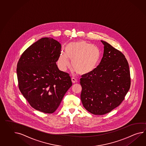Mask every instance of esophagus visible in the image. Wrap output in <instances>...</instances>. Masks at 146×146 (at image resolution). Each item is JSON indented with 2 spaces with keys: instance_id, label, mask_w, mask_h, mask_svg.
<instances>
[{
  "instance_id": "obj_1",
  "label": "esophagus",
  "mask_w": 146,
  "mask_h": 146,
  "mask_svg": "<svg viewBox=\"0 0 146 146\" xmlns=\"http://www.w3.org/2000/svg\"><path fill=\"white\" fill-rule=\"evenodd\" d=\"M72 82L73 83H76L77 82V80L76 78H71Z\"/></svg>"
}]
</instances>
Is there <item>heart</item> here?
Wrapping results in <instances>:
<instances>
[{"label":"heart","instance_id":"b5f03b06","mask_svg":"<svg viewBox=\"0 0 146 146\" xmlns=\"http://www.w3.org/2000/svg\"><path fill=\"white\" fill-rule=\"evenodd\" d=\"M101 58V53L98 48L86 41H80L68 43L65 53H61L57 63L60 70H65L70 66V60L75 71L86 75L96 70Z\"/></svg>","mask_w":146,"mask_h":146}]
</instances>
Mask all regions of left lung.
<instances>
[{
  "instance_id": "obj_1",
  "label": "left lung",
  "mask_w": 146,
  "mask_h": 146,
  "mask_svg": "<svg viewBox=\"0 0 146 146\" xmlns=\"http://www.w3.org/2000/svg\"><path fill=\"white\" fill-rule=\"evenodd\" d=\"M101 41L104 53L99 65L80 78L83 106L95 115L109 113L118 107L131 85L129 66L123 54L106 42Z\"/></svg>"
}]
</instances>
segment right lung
<instances>
[{
    "label": "right lung",
    "mask_w": 146,
    "mask_h": 146,
    "mask_svg": "<svg viewBox=\"0 0 146 146\" xmlns=\"http://www.w3.org/2000/svg\"><path fill=\"white\" fill-rule=\"evenodd\" d=\"M61 45L50 37L39 39L21 54L17 65L19 89L31 106L53 113L72 85L70 74L60 71L56 62Z\"/></svg>",
    "instance_id": "add662e5"
}]
</instances>
